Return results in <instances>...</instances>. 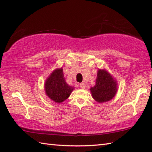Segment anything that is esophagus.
Instances as JSON below:
<instances>
[{
	"label": "esophagus",
	"mask_w": 152,
	"mask_h": 152,
	"mask_svg": "<svg viewBox=\"0 0 152 152\" xmlns=\"http://www.w3.org/2000/svg\"><path fill=\"white\" fill-rule=\"evenodd\" d=\"M80 88H82V89H85L86 86L84 83H81L80 84Z\"/></svg>",
	"instance_id": "34e87169"
}]
</instances>
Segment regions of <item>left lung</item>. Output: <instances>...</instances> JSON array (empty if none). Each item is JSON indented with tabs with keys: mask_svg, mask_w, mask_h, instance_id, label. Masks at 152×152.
I'll list each match as a JSON object with an SVG mask.
<instances>
[{
	"mask_svg": "<svg viewBox=\"0 0 152 152\" xmlns=\"http://www.w3.org/2000/svg\"><path fill=\"white\" fill-rule=\"evenodd\" d=\"M117 90V82L111 74L104 69H99L95 86L90 89L93 98L100 103L107 102L114 97Z\"/></svg>",
	"mask_w": 152,
	"mask_h": 152,
	"instance_id": "1",
	"label": "left lung"
}]
</instances>
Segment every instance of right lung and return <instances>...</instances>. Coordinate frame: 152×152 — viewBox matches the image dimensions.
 Returning a JSON list of instances; mask_svg holds the SVG:
<instances>
[{"instance_id": "right-lung-1", "label": "right lung", "mask_w": 152, "mask_h": 152, "mask_svg": "<svg viewBox=\"0 0 152 152\" xmlns=\"http://www.w3.org/2000/svg\"><path fill=\"white\" fill-rule=\"evenodd\" d=\"M74 89L68 85L64 78L63 69L53 71L45 82V91L47 96L57 103H61L69 98Z\"/></svg>"}]
</instances>
